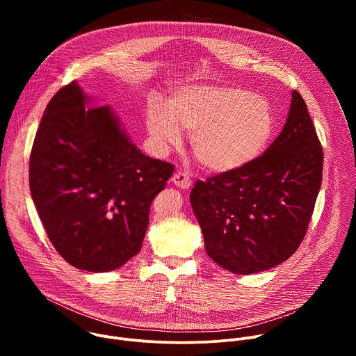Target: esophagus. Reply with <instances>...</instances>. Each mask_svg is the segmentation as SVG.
<instances>
[{
	"instance_id": "esophagus-1",
	"label": "esophagus",
	"mask_w": 356,
	"mask_h": 356,
	"mask_svg": "<svg viewBox=\"0 0 356 356\" xmlns=\"http://www.w3.org/2000/svg\"><path fill=\"white\" fill-rule=\"evenodd\" d=\"M172 183L175 186H177L179 188H183V190H188L191 187V179L187 173L184 172H177L172 176Z\"/></svg>"
}]
</instances>
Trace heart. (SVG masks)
I'll list each match as a JSON object with an SVG mask.
<instances>
[{
	"label": "heart",
	"instance_id": "b5f03b06",
	"mask_svg": "<svg viewBox=\"0 0 356 356\" xmlns=\"http://www.w3.org/2000/svg\"><path fill=\"white\" fill-rule=\"evenodd\" d=\"M276 118L265 97L229 86H195L179 90L168 107L156 101L146 108V128L159 155L190 132L194 156L217 173L255 161L275 132Z\"/></svg>",
	"mask_w": 356,
	"mask_h": 356
}]
</instances>
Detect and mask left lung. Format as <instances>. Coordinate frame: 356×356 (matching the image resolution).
Listing matches in <instances>:
<instances>
[{"label":"left lung","mask_w":356,"mask_h":356,"mask_svg":"<svg viewBox=\"0 0 356 356\" xmlns=\"http://www.w3.org/2000/svg\"><path fill=\"white\" fill-rule=\"evenodd\" d=\"M323 147L294 90L287 121L255 161L197 180L190 202L209 257L250 275L287 261L306 236L323 180Z\"/></svg>","instance_id":"8db88e82"}]
</instances>
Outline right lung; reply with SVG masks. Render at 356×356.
I'll use <instances>...</instances> for the list:
<instances>
[{"mask_svg":"<svg viewBox=\"0 0 356 356\" xmlns=\"http://www.w3.org/2000/svg\"><path fill=\"white\" fill-rule=\"evenodd\" d=\"M76 81L49 101L29 187L49 241L72 266L110 272L140 250L154 198L175 168L129 140L110 106L86 107Z\"/></svg>","mask_w":356,"mask_h":356,"instance_id":"obj_1","label":"right lung"}]
</instances>
